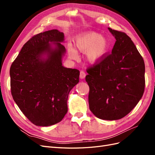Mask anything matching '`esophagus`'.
<instances>
[{
	"label": "esophagus",
	"mask_w": 155,
	"mask_h": 155,
	"mask_svg": "<svg viewBox=\"0 0 155 155\" xmlns=\"http://www.w3.org/2000/svg\"><path fill=\"white\" fill-rule=\"evenodd\" d=\"M85 76H86V73L85 72H83V71H81L80 72V78L81 79H85Z\"/></svg>",
	"instance_id": "1"
}]
</instances>
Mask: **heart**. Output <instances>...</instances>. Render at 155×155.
Listing matches in <instances>:
<instances>
[{"instance_id": "1", "label": "heart", "mask_w": 155, "mask_h": 155, "mask_svg": "<svg viewBox=\"0 0 155 155\" xmlns=\"http://www.w3.org/2000/svg\"><path fill=\"white\" fill-rule=\"evenodd\" d=\"M73 46L68 45V54L70 58L76 59L77 51L85 52L86 59L91 64H96L105 58L110 48V44L105 36L95 31H85L75 37Z\"/></svg>"}]
</instances>
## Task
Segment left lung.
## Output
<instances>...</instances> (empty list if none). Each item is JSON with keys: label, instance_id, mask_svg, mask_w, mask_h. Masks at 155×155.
<instances>
[{"label": "left lung", "instance_id": "obj_1", "mask_svg": "<svg viewBox=\"0 0 155 155\" xmlns=\"http://www.w3.org/2000/svg\"><path fill=\"white\" fill-rule=\"evenodd\" d=\"M116 42L112 52L87 69L89 108L97 118H124L141 99L145 88L143 59L130 37L108 28Z\"/></svg>", "mask_w": 155, "mask_h": 155}]
</instances>
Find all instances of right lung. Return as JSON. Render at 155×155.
<instances>
[{"instance_id": "right-lung-1", "label": "right lung", "mask_w": 155, "mask_h": 155, "mask_svg": "<svg viewBox=\"0 0 155 155\" xmlns=\"http://www.w3.org/2000/svg\"><path fill=\"white\" fill-rule=\"evenodd\" d=\"M64 40V34L58 30L32 37L10 68L13 100L37 126H50L63 120L68 111V94L79 83V70L62 65Z\"/></svg>"}]
</instances>
